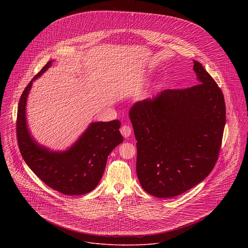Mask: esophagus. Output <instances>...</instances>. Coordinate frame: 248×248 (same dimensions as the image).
<instances>
[{
	"label": "esophagus",
	"instance_id": "34e87169",
	"mask_svg": "<svg viewBox=\"0 0 248 248\" xmlns=\"http://www.w3.org/2000/svg\"><path fill=\"white\" fill-rule=\"evenodd\" d=\"M120 132H121V134L123 135L124 138H128L130 135H131L132 129H131V127H130L129 125L125 124V125H123V126L121 127Z\"/></svg>",
	"mask_w": 248,
	"mask_h": 248
}]
</instances>
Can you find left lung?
I'll use <instances>...</instances> for the list:
<instances>
[{
    "label": "left lung",
    "instance_id": "1",
    "mask_svg": "<svg viewBox=\"0 0 248 248\" xmlns=\"http://www.w3.org/2000/svg\"><path fill=\"white\" fill-rule=\"evenodd\" d=\"M197 84L166 89L138 101L129 117L137 140V174L142 188L159 198L196 186L216 165L226 123L224 95L200 62Z\"/></svg>",
    "mask_w": 248,
    "mask_h": 248
}]
</instances>
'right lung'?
Instances as JSON below:
<instances>
[{
	"label": "right lung",
	"instance_id": "1",
	"mask_svg": "<svg viewBox=\"0 0 248 248\" xmlns=\"http://www.w3.org/2000/svg\"><path fill=\"white\" fill-rule=\"evenodd\" d=\"M36 74L20 96L16 116V139L24 161L45 184L65 195H82L95 188L105 170L110 152L124 141L121 122H98L90 124L81 139L65 153H52L39 146L30 136L25 108L33 80L51 65Z\"/></svg>",
	"mask_w": 248,
	"mask_h": 248
}]
</instances>
